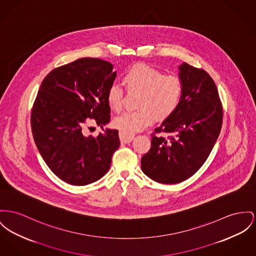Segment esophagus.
Instances as JSON below:
<instances>
[{
	"mask_svg": "<svg viewBox=\"0 0 256 256\" xmlns=\"http://www.w3.org/2000/svg\"><path fill=\"white\" fill-rule=\"evenodd\" d=\"M134 134H128V133H125V132H120V140L124 144H128L130 142L133 138H134Z\"/></svg>",
	"mask_w": 256,
	"mask_h": 256,
	"instance_id": "obj_1",
	"label": "esophagus"
}]
</instances>
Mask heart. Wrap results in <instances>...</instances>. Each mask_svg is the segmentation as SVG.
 Wrapping results in <instances>:
<instances>
[{
  "instance_id": "heart-1",
  "label": "heart",
  "mask_w": 256,
  "mask_h": 256,
  "mask_svg": "<svg viewBox=\"0 0 256 256\" xmlns=\"http://www.w3.org/2000/svg\"><path fill=\"white\" fill-rule=\"evenodd\" d=\"M122 84L128 92H138L136 110L125 112L114 120V126L125 133H133L152 124L155 118L166 120L178 110L184 95L182 80L172 74H163L146 64H135L128 68ZM124 91L118 84H110L106 92L110 108L120 112Z\"/></svg>"
}]
</instances>
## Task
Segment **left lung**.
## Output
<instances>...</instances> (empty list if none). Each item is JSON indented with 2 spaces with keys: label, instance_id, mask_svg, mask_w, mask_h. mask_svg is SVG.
<instances>
[{
  "label": "left lung",
  "instance_id": "obj_1",
  "mask_svg": "<svg viewBox=\"0 0 256 256\" xmlns=\"http://www.w3.org/2000/svg\"><path fill=\"white\" fill-rule=\"evenodd\" d=\"M184 86L178 110L152 134L142 170L160 184H178L199 170L220 136L223 108L214 80L203 70L180 66Z\"/></svg>",
  "mask_w": 256,
  "mask_h": 256
}]
</instances>
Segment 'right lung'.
Returning a JSON list of instances; mask_svg holds the SVG:
<instances>
[{
    "instance_id": "1",
    "label": "right lung",
    "mask_w": 256,
    "mask_h": 256,
    "mask_svg": "<svg viewBox=\"0 0 256 256\" xmlns=\"http://www.w3.org/2000/svg\"><path fill=\"white\" fill-rule=\"evenodd\" d=\"M98 58H80L53 68L44 78L31 112L36 146L50 169L72 186L100 180L120 148L118 130L84 136L89 120L102 127L110 120L106 92L116 72Z\"/></svg>"
}]
</instances>
